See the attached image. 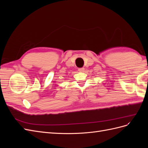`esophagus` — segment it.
Segmentation results:
<instances>
[{
  "label": "esophagus",
  "mask_w": 148,
  "mask_h": 148,
  "mask_svg": "<svg viewBox=\"0 0 148 148\" xmlns=\"http://www.w3.org/2000/svg\"><path fill=\"white\" fill-rule=\"evenodd\" d=\"M78 71H79V72H83V71H84V68H80L78 69Z\"/></svg>",
  "instance_id": "34e87169"
}]
</instances>
